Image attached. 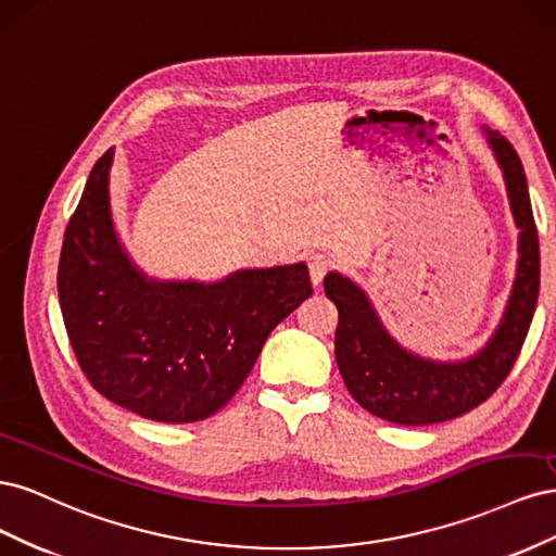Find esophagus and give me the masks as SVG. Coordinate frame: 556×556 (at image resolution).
I'll list each match as a JSON object with an SVG mask.
<instances>
[{"mask_svg": "<svg viewBox=\"0 0 556 556\" xmlns=\"http://www.w3.org/2000/svg\"><path fill=\"white\" fill-rule=\"evenodd\" d=\"M331 268H333V257L329 255V252H313V255L308 257V271H311L313 285L323 282Z\"/></svg>", "mask_w": 556, "mask_h": 556, "instance_id": "34e87169", "label": "esophagus"}]
</instances>
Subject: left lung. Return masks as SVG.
<instances>
[{
	"label": "left lung",
	"mask_w": 556,
	"mask_h": 556,
	"mask_svg": "<svg viewBox=\"0 0 556 556\" xmlns=\"http://www.w3.org/2000/svg\"><path fill=\"white\" fill-rule=\"evenodd\" d=\"M484 131L506 176L510 208L519 227V264L506 315L476 357L441 364L410 355L382 329L355 282L341 274L325 278V292L339 308L333 352L343 382L362 408L387 422L425 427L478 408L508 378L525 345L541 288L538 233L519 155L498 131Z\"/></svg>",
	"instance_id": "1"
}]
</instances>
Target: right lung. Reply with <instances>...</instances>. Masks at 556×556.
<instances>
[{
    "label": "right lung",
    "instance_id": "obj_1",
    "mask_svg": "<svg viewBox=\"0 0 556 556\" xmlns=\"http://www.w3.org/2000/svg\"><path fill=\"white\" fill-rule=\"evenodd\" d=\"M111 162L113 148L92 166L64 231L66 333L99 394L155 422H199L239 392L268 333L313 294L308 266L250 268L215 285L148 280L115 237Z\"/></svg>",
    "mask_w": 556,
    "mask_h": 556
}]
</instances>
